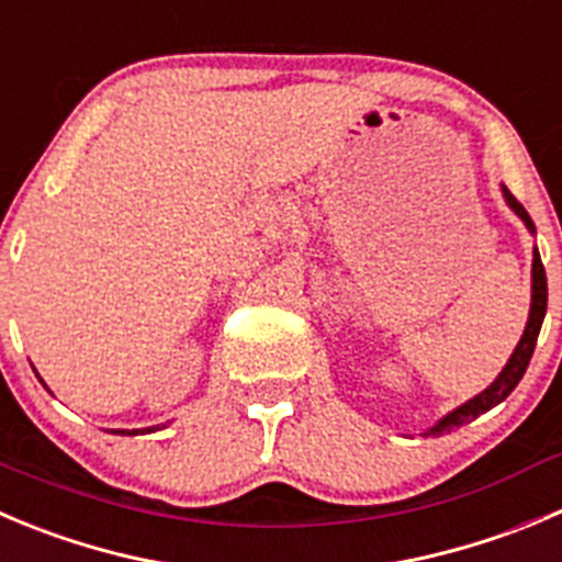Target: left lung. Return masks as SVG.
<instances>
[{
  "label": "left lung",
  "instance_id": "8db88e82",
  "mask_svg": "<svg viewBox=\"0 0 562 562\" xmlns=\"http://www.w3.org/2000/svg\"><path fill=\"white\" fill-rule=\"evenodd\" d=\"M502 192H505V201L507 206H510L513 212H516L521 221H525V226L530 228V232H536V226H532L530 215H527V210L516 201V195H513L510 190H505L502 187ZM543 314H547V270H543V261L541 256H532V306H530V319H527V328H525V336H521V341L516 345V350H513L510 361L505 364V370L499 372V378H496L494 383H491L488 389H485L483 394H477L474 400H469L467 405H461V408H456L452 414H447L445 419L438 422L436 427H430V432L427 436H445V432L456 430V427L467 425V422L477 419L480 414H485L488 408H494V405H499L502 400L507 397V394L513 392V389L518 386V381H521V375L527 372V364H530L532 358V350H536V341H538V334H541V323H543Z\"/></svg>",
  "mask_w": 562,
  "mask_h": 562
}]
</instances>
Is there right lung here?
Returning <instances> with one entry per match:
<instances>
[{
    "label": "right lung",
    "mask_w": 562,
    "mask_h": 562,
    "mask_svg": "<svg viewBox=\"0 0 562 562\" xmlns=\"http://www.w3.org/2000/svg\"><path fill=\"white\" fill-rule=\"evenodd\" d=\"M117 432H124V430H117ZM132 432H137V430H132ZM132 432H130V436H132ZM148 432H151V430H148Z\"/></svg>",
    "instance_id": "obj_1"
}]
</instances>
